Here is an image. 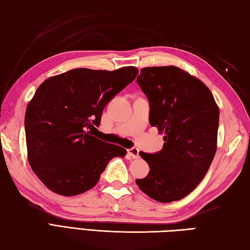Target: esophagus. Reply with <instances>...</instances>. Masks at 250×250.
<instances>
[{
    "label": "esophagus",
    "instance_id": "1",
    "mask_svg": "<svg viewBox=\"0 0 250 250\" xmlns=\"http://www.w3.org/2000/svg\"><path fill=\"white\" fill-rule=\"evenodd\" d=\"M139 152H140V150L137 149L136 147H132V148H130V149H128V153L132 157V159H137V158H139L140 157Z\"/></svg>",
    "mask_w": 250,
    "mask_h": 250
}]
</instances>
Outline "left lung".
<instances>
[{
  "label": "left lung",
  "mask_w": 250,
  "mask_h": 250,
  "mask_svg": "<svg viewBox=\"0 0 250 250\" xmlns=\"http://www.w3.org/2000/svg\"><path fill=\"white\" fill-rule=\"evenodd\" d=\"M137 83L149 102V124L164 132V144L158 152H140L150 171L135 182L156 201L182 200L204 178L215 157L219 108L200 79L176 66L142 68Z\"/></svg>",
  "instance_id": "1"
}]
</instances>
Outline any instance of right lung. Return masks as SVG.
I'll list each match as a JSON object with an SVG mask.
<instances>
[{
	"instance_id": "obj_1",
	"label": "right lung",
	"mask_w": 250,
	"mask_h": 250,
	"mask_svg": "<svg viewBox=\"0 0 250 250\" xmlns=\"http://www.w3.org/2000/svg\"><path fill=\"white\" fill-rule=\"evenodd\" d=\"M134 66L115 71L75 68L50 77L37 88L25 110L29 163L54 192L72 196L99 182L108 162L125 148L93 136L103 109L134 81Z\"/></svg>"
}]
</instances>
